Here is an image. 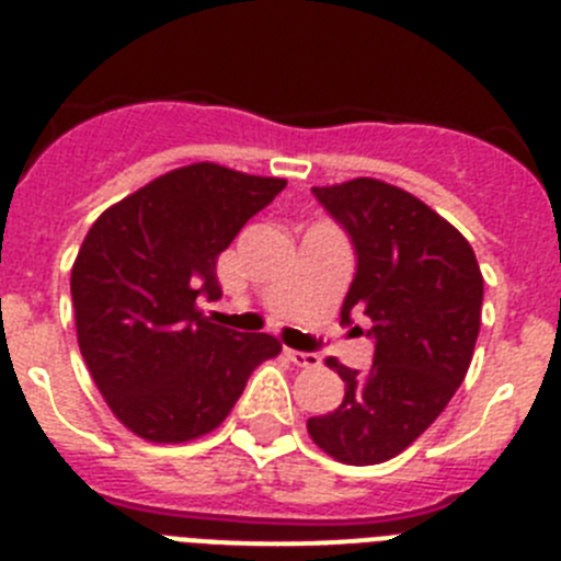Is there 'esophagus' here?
Listing matches in <instances>:
<instances>
[{
  "instance_id": "obj_1",
  "label": "esophagus",
  "mask_w": 561,
  "mask_h": 561,
  "mask_svg": "<svg viewBox=\"0 0 561 561\" xmlns=\"http://www.w3.org/2000/svg\"><path fill=\"white\" fill-rule=\"evenodd\" d=\"M286 359L295 362L297 368H317V365H320V356H317V354H309V351L286 348Z\"/></svg>"
}]
</instances>
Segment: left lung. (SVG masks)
<instances>
[{
	"label": "left lung",
	"instance_id": "8db88e82",
	"mask_svg": "<svg viewBox=\"0 0 561 561\" xmlns=\"http://www.w3.org/2000/svg\"><path fill=\"white\" fill-rule=\"evenodd\" d=\"M311 193L354 247L342 325L368 317L374 365L359 374L325 359L345 381V399L306 427L342 463H381L408 449L460 388L478 342L483 275L469 241L413 193L379 180Z\"/></svg>",
	"mask_w": 561,
	"mask_h": 561
}]
</instances>
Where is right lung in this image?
Segmentation results:
<instances>
[{
	"label": "right lung",
	"mask_w": 561,
	"mask_h": 561,
	"mask_svg": "<svg viewBox=\"0 0 561 561\" xmlns=\"http://www.w3.org/2000/svg\"><path fill=\"white\" fill-rule=\"evenodd\" d=\"M286 182L216 162L176 168L108 207L72 266L78 345L112 413L153 444H182L227 419L247 379L280 354L270 334L210 323L216 261Z\"/></svg>",
	"instance_id": "add662e5"
}]
</instances>
